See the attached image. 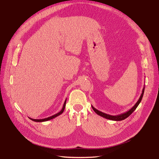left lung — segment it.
I'll return each instance as SVG.
<instances>
[{
  "label": "left lung",
  "mask_w": 159,
  "mask_h": 159,
  "mask_svg": "<svg viewBox=\"0 0 159 159\" xmlns=\"http://www.w3.org/2000/svg\"><path fill=\"white\" fill-rule=\"evenodd\" d=\"M144 90H145V87L143 88L142 93L139 99L138 100V101L136 102V104L129 110H128V111H126L125 112L122 113V114H120V115H115V116H112V115H107V114H106V113L102 112L96 109L93 106H92V108L93 109V110L94 111V112L96 113L97 115H99L101 117L106 118L107 120H112V121H121V120H123L127 118L131 114H132V112L136 109H137V107H138V106L139 105V104L140 103V102H141V101L142 99V98H143V93H144Z\"/></svg>",
  "instance_id": "obj_1"
}]
</instances>
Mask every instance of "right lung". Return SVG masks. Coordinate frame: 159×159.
<instances>
[{"instance_id":"add662e5","label":"right lung","mask_w":159,"mask_h":159,"mask_svg":"<svg viewBox=\"0 0 159 159\" xmlns=\"http://www.w3.org/2000/svg\"><path fill=\"white\" fill-rule=\"evenodd\" d=\"M66 102V99H65V102H64V104H63V107H62L61 110L60 112H57V114H55V115H53V116H50V117H48V118H44V119H33V118H30V117H29V118H30V120H31L32 121H35V122H44V121H49V120H52V119H53V118L57 117L58 116L60 115L61 114V113L63 112V111H64V109H65V107Z\"/></svg>"}]
</instances>
